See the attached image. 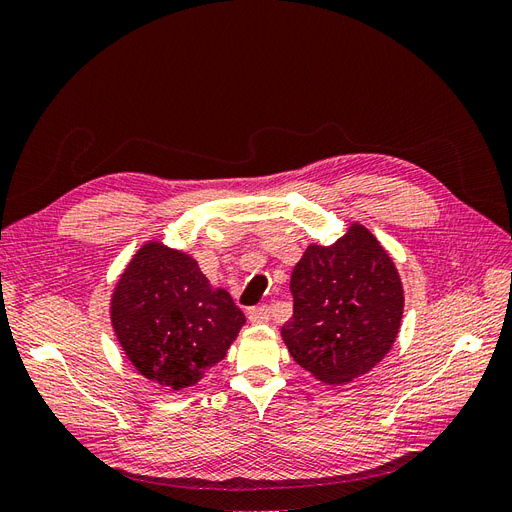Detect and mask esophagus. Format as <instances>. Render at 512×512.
<instances>
[{"mask_svg":"<svg viewBox=\"0 0 512 512\" xmlns=\"http://www.w3.org/2000/svg\"><path fill=\"white\" fill-rule=\"evenodd\" d=\"M247 318H250L252 324H267L271 320V312L267 305H258V307H252L250 312H247Z\"/></svg>","mask_w":512,"mask_h":512,"instance_id":"1","label":"esophagus"}]
</instances>
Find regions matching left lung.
<instances>
[{
  "label": "left lung",
  "instance_id": "obj_1",
  "mask_svg": "<svg viewBox=\"0 0 512 512\" xmlns=\"http://www.w3.org/2000/svg\"><path fill=\"white\" fill-rule=\"evenodd\" d=\"M290 356L316 380L342 386L374 369L395 344L404 286L389 252L354 222L333 245H307L290 277Z\"/></svg>",
  "mask_w": 512,
  "mask_h": 512
}]
</instances>
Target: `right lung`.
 <instances>
[{"label": "right lung", "mask_w": 512, "mask_h": 512, "mask_svg": "<svg viewBox=\"0 0 512 512\" xmlns=\"http://www.w3.org/2000/svg\"><path fill=\"white\" fill-rule=\"evenodd\" d=\"M111 322L138 374L181 391L224 359L245 316L190 254L149 241L115 284Z\"/></svg>", "instance_id": "add662e5"}]
</instances>
